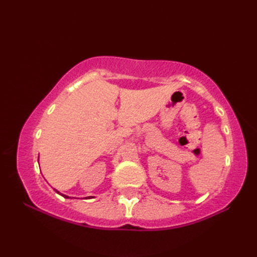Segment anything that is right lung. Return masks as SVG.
I'll list each match as a JSON object with an SVG mask.
<instances>
[{"instance_id": "right-lung-1", "label": "right lung", "mask_w": 257, "mask_h": 257, "mask_svg": "<svg viewBox=\"0 0 257 257\" xmlns=\"http://www.w3.org/2000/svg\"><path fill=\"white\" fill-rule=\"evenodd\" d=\"M54 190H55V191H56V193H58V194H59V195H62V196H64V198H65V199H70V198H69V196H68V195H65V194H63V193H61V192H59V191H57V190H56V189H54ZM90 198H91V196H86V198H85V199H90Z\"/></svg>"}]
</instances>
